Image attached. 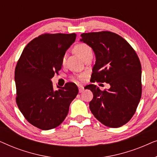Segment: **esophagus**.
<instances>
[{"instance_id": "esophagus-1", "label": "esophagus", "mask_w": 157, "mask_h": 157, "mask_svg": "<svg viewBox=\"0 0 157 157\" xmlns=\"http://www.w3.org/2000/svg\"><path fill=\"white\" fill-rule=\"evenodd\" d=\"M78 90H79V92L81 93V92L83 91V90H84V88L82 86H78Z\"/></svg>"}]
</instances>
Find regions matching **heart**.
Wrapping results in <instances>:
<instances>
[{
  "label": "heart",
  "instance_id": "heart-1",
  "mask_svg": "<svg viewBox=\"0 0 157 157\" xmlns=\"http://www.w3.org/2000/svg\"><path fill=\"white\" fill-rule=\"evenodd\" d=\"M74 50L75 51V53H76L77 55L79 56L81 59H83L86 56L89 55V54H92V49L91 47H90L89 45L85 44V43H81V44H76V46H74ZM66 61V56H64L62 58V63H65ZM83 75H79V76H73V79L75 81H81L83 78Z\"/></svg>",
  "mask_w": 157,
  "mask_h": 157
}]
</instances>
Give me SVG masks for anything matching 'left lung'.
Masks as SVG:
<instances>
[{
  "label": "left lung",
  "instance_id": "1",
  "mask_svg": "<svg viewBox=\"0 0 157 157\" xmlns=\"http://www.w3.org/2000/svg\"><path fill=\"white\" fill-rule=\"evenodd\" d=\"M81 36V41L91 46L96 55L92 82H106L111 86L108 90H100L94 84L86 86L94 95L90 110L104 125L122 126L134 116L141 99V66L138 56L124 38L113 32H91Z\"/></svg>",
  "mask_w": 157,
  "mask_h": 157
}]
</instances>
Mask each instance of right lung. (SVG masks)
Wrapping results in <instances>:
<instances>
[{
    "label": "right lung",
    "instance_id": "right-lung-1",
    "mask_svg": "<svg viewBox=\"0 0 157 157\" xmlns=\"http://www.w3.org/2000/svg\"><path fill=\"white\" fill-rule=\"evenodd\" d=\"M76 37V33L41 34L27 44L17 62L16 104L25 119L40 129L59 126L78 93L71 82L55 91L51 81L61 70L62 58Z\"/></svg>",
    "mask_w": 157,
    "mask_h": 157
}]
</instances>
